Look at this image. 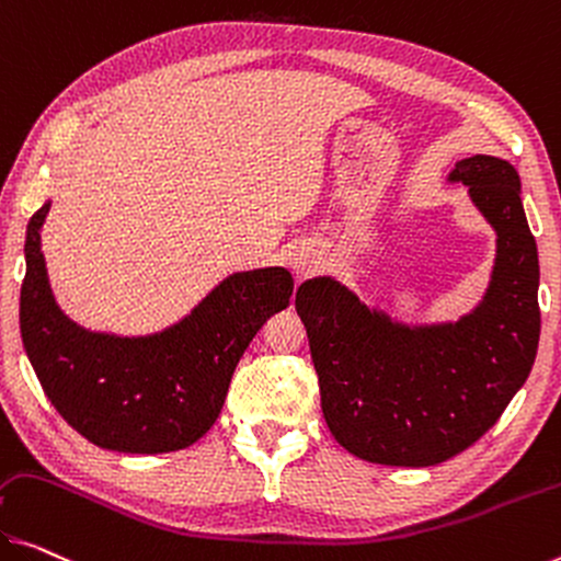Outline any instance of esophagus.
I'll return each instance as SVG.
<instances>
[{"label":"esophagus","mask_w":561,"mask_h":561,"mask_svg":"<svg viewBox=\"0 0 561 561\" xmlns=\"http://www.w3.org/2000/svg\"><path fill=\"white\" fill-rule=\"evenodd\" d=\"M293 268H296L300 275H304V273L310 271V265L306 261H296V263H293Z\"/></svg>","instance_id":"1"}]
</instances>
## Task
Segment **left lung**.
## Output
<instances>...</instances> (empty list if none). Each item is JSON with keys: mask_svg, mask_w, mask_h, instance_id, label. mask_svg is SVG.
I'll use <instances>...</instances> for the list:
<instances>
[{"mask_svg": "<svg viewBox=\"0 0 561 561\" xmlns=\"http://www.w3.org/2000/svg\"><path fill=\"white\" fill-rule=\"evenodd\" d=\"M451 180L496 230V263L481 306L454 325L401 329L331 278L306 280V325L331 434L358 459L434 467L469 449L527 381L539 343V257L522 185L506 160L473 154Z\"/></svg>", "mask_w": 561, "mask_h": 561, "instance_id": "obj_1", "label": "left lung"}]
</instances>
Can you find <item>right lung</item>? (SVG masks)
Here are the masks:
<instances>
[{"instance_id":"add662e5","label":"right lung","mask_w":561,"mask_h":561,"mask_svg":"<svg viewBox=\"0 0 561 561\" xmlns=\"http://www.w3.org/2000/svg\"><path fill=\"white\" fill-rule=\"evenodd\" d=\"M47 210L49 203L30 218L20 296L22 343L42 391L100 449L165 454L195 444L218 419L248 343L288 306L290 273L230 275L185 321L150 339L88 333L51 298L39 251Z\"/></svg>"}]
</instances>
